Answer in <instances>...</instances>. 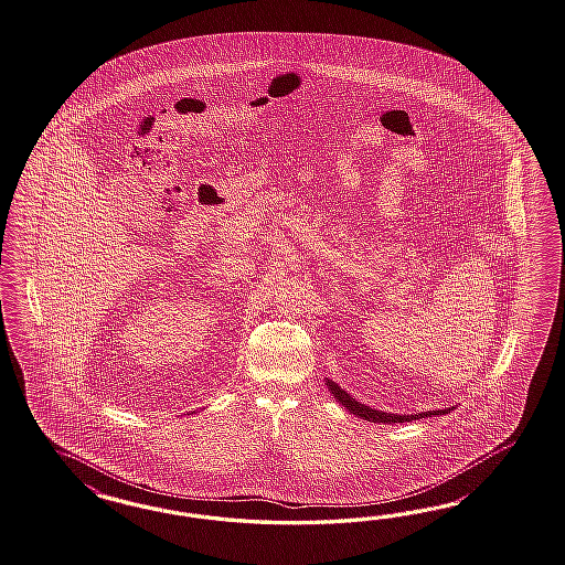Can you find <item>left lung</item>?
Here are the masks:
<instances>
[{"instance_id": "obj_1", "label": "left lung", "mask_w": 565, "mask_h": 565, "mask_svg": "<svg viewBox=\"0 0 565 565\" xmlns=\"http://www.w3.org/2000/svg\"><path fill=\"white\" fill-rule=\"evenodd\" d=\"M327 385H329L332 396L339 399L349 413L358 414L359 418H365V420H370V423H384V425H392V423H413V420L425 418V416H430V414H439V411H433V413L408 414V416H406V414L402 416V414L382 413V411H375V408H370V406L361 404L358 399L351 398V396L344 392L343 387L334 384L332 380H327ZM445 413H447V411H443V414Z\"/></svg>"}]
</instances>
